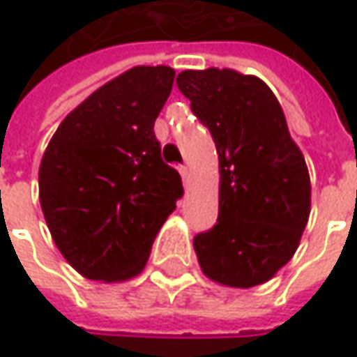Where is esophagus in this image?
Returning <instances> with one entry per match:
<instances>
[{
	"label": "esophagus",
	"mask_w": 357,
	"mask_h": 357,
	"mask_svg": "<svg viewBox=\"0 0 357 357\" xmlns=\"http://www.w3.org/2000/svg\"><path fill=\"white\" fill-rule=\"evenodd\" d=\"M179 174H181V178L185 181V185H188V181L192 178V169L188 167V165H183V167H179Z\"/></svg>",
	"instance_id": "34e87169"
}]
</instances>
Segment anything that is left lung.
I'll list each match as a JSON object with an SVG mask.
<instances>
[{"label":"left lung","instance_id":"obj_1","mask_svg":"<svg viewBox=\"0 0 357 357\" xmlns=\"http://www.w3.org/2000/svg\"><path fill=\"white\" fill-rule=\"evenodd\" d=\"M178 86L219 155V219L194 238L200 271L225 287L262 285L291 260L310 217L304 155L258 76L183 70Z\"/></svg>","mask_w":357,"mask_h":357}]
</instances>
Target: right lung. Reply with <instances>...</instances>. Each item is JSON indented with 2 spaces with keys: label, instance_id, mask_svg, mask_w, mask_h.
Listing matches in <instances>:
<instances>
[{
  "label": "right lung",
  "instance_id": "right-lung-1",
  "mask_svg": "<svg viewBox=\"0 0 357 357\" xmlns=\"http://www.w3.org/2000/svg\"><path fill=\"white\" fill-rule=\"evenodd\" d=\"M176 70L136 66L86 97L55 130L38 167V200L61 256L86 279L142 273L183 194L163 163L155 119Z\"/></svg>",
  "mask_w": 357,
  "mask_h": 357
}]
</instances>
